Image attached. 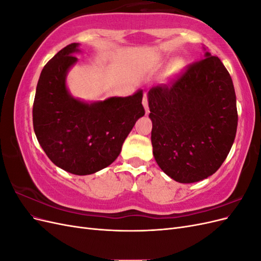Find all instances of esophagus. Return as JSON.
Wrapping results in <instances>:
<instances>
[{
	"mask_svg": "<svg viewBox=\"0 0 261 261\" xmlns=\"http://www.w3.org/2000/svg\"><path fill=\"white\" fill-rule=\"evenodd\" d=\"M143 106L146 110V114L149 113V106H148V98H147V94H144V98H143Z\"/></svg>",
	"mask_w": 261,
	"mask_h": 261,
	"instance_id": "34e87169",
	"label": "esophagus"
}]
</instances>
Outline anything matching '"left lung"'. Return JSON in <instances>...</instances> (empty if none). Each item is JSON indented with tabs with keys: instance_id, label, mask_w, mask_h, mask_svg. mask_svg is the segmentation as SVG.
Masks as SVG:
<instances>
[{
	"instance_id": "left-lung-1",
	"label": "left lung",
	"mask_w": 261,
	"mask_h": 261,
	"mask_svg": "<svg viewBox=\"0 0 261 261\" xmlns=\"http://www.w3.org/2000/svg\"><path fill=\"white\" fill-rule=\"evenodd\" d=\"M151 143L160 169L179 183L216 173L234 143L238 109L232 78L206 52L176 81L148 92Z\"/></svg>"
}]
</instances>
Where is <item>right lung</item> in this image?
<instances>
[{"label":"right lung","mask_w":261,"mask_h":261,"mask_svg":"<svg viewBox=\"0 0 261 261\" xmlns=\"http://www.w3.org/2000/svg\"><path fill=\"white\" fill-rule=\"evenodd\" d=\"M80 43H70L44 65L33 108L34 129L49 159L66 172L88 175L109 167L120 154L139 117L143 90L133 96L84 102L67 90L66 75L77 62Z\"/></svg>","instance_id":"1"}]
</instances>
